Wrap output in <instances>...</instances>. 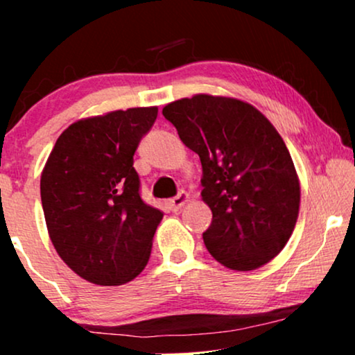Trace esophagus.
I'll list each match as a JSON object with an SVG mask.
<instances>
[{"label": "esophagus", "mask_w": 355, "mask_h": 355, "mask_svg": "<svg viewBox=\"0 0 355 355\" xmlns=\"http://www.w3.org/2000/svg\"><path fill=\"white\" fill-rule=\"evenodd\" d=\"M187 200H189V193L186 191H181L176 197L169 198V200L166 202V205L171 211H178L179 208H181Z\"/></svg>", "instance_id": "1"}]
</instances>
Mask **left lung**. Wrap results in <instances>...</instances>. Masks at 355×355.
Here are the masks:
<instances>
[{
    "instance_id": "left-lung-1",
    "label": "left lung",
    "mask_w": 355,
    "mask_h": 355,
    "mask_svg": "<svg viewBox=\"0 0 355 355\" xmlns=\"http://www.w3.org/2000/svg\"><path fill=\"white\" fill-rule=\"evenodd\" d=\"M163 116L200 157L202 198L213 213L208 252L231 270L249 271L283 250L299 216L300 186L289 150L254 106L196 95Z\"/></svg>"
}]
</instances>
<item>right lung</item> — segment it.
<instances>
[{
    "label": "right lung",
    "mask_w": 355,
    "mask_h": 355,
    "mask_svg": "<svg viewBox=\"0 0 355 355\" xmlns=\"http://www.w3.org/2000/svg\"><path fill=\"white\" fill-rule=\"evenodd\" d=\"M158 108H129L71 124L40 179L48 234L69 268L94 284L129 283L147 265L163 211L140 197L134 153Z\"/></svg>",
    "instance_id": "right-lung-1"
}]
</instances>
